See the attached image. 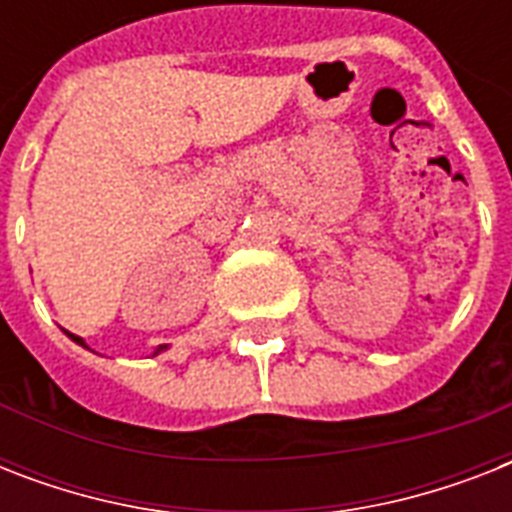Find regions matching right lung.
<instances>
[{
	"instance_id": "obj_1",
	"label": "right lung",
	"mask_w": 512,
	"mask_h": 512,
	"mask_svg": "<svg viewBox=\"0 0 512 512\" xmlns=\"http://www.w3.org/2000/svg\"><path fill=\"white\" fill-rule=\"evenodd\" d=\"M74 340L79 342V345H84V342H82V337H76V335H74ZM159 350H164V348H156V353H159ZM156 353H154V356H156Z\"/></svg>"
}]
</instances>
